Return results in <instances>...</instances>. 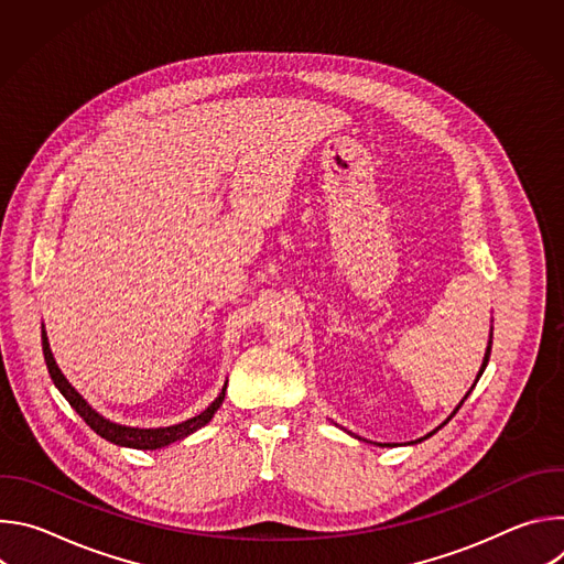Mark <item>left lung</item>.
Wrapping results in <instances>:
<instances>
[{"label": "left lung", "mask_w": 564, "mask_h": 564, "mask_svg": "<svg viewBox=\"0 0 564 564\" xmlns=\"http://www.w3.org/2000/svg\"><path fill=\"white\" fill-rule=\"evenodd\" d=\"M491 346H494V335H491V339H489V346H487V352H485V361H481V366H479V372H477V377H475V383H477V381H479V377H481V372H485V368H487V364H489V357H491ZM475 383H473V386H470V390H473V388H475ZM470 390H468V392H466V394H464V399H466V397H468V394H470ZM464 399H462V401H459V404H457V406H455V411H453V413H451V415H448V417H446V422H444V424H448V422H451V417H453V415H455V413H457V411H459V406H462V404H464ZM444 424H440V426H437V429H435V431H433V433H429V435H426V437H431V435H435V433H437V431H440V429H442V426H444ZM426 437H422V440H415V442H424V440H426ZM415 442H411V444H415ZM377 446H392V444H377Z\"/></svg>", "instance_id": "1"}]
</instances>
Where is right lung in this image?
<instances>
[{"instance_id": "1", "label": "right lung", "mask_w": 564, "mask_h": 564, "mask_svg": "<svg viewBox=\"0 0 564 564\" xmlns=\"http://www.w3.org/2000/svg\"><path fill=\"white\" fill-rule=\"evenodd\" d=\"M42 352H44V361H46V368H48V375L55 383V388L64 394V399L70 404V409L83 417L100 437H105L107 442L111 444H118V446H127V448H140V451H155V448H163V446H170L174 442H181L185 440L187 435L196 433L198 429H203L205 424L212 422L214 413L220 409L223 399H225V390H227V381L223 386V390L218 392V397L212 401V404L198 413L196 417H189L181 424H172V426H158V429H138V426H124V424H118V422H111L107 417H102L89 401L79 394L70 383L68 379L62 375V370L57 368L55 364V357L51 352V346H48V337H46V330L42 326Z\"/></svg>"}]
</instances>
